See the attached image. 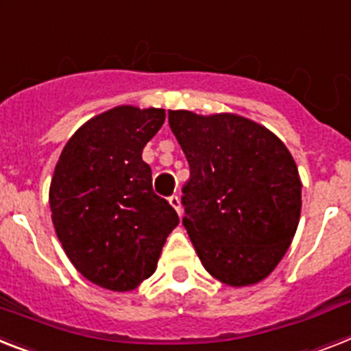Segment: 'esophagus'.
<instances>
[{"mask_svg":"<svg viewBox=\"0 0 351 351\" xmlns=\"http://www.w3.org/2000/svg\"><path fill=\"white\" fill-rule=\"evenodd\" d=\"M169 204H171V207H173V209L176 210V213H178V216H182V204H180V198H178V196L176 195H173L169 198Z\"/></svg>","mask_w":351,"mask_h":351,"instance_id":"1","label":"esophagus"}]
</instances>
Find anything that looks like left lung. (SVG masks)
Returning a JSON list of instances; mask_svg holds the SVG:
<instances>
[{
  "instance_id": "obj_1",
  "label": "left lung",
  "mask_w": 351,
  "mask_h": 351,
  "mask_svg": "<svg viewBox=\"0 0 351 351\" xmlns=\"http://www.w3.org/2000/svg\"><path fill=\"white\" fill-rule=\"evenodd\" d=\"M169 126L191 167L182 223L205 270L236 289L269 278L301 216L303 184L290 151L236 113L169 110Z\"/></svg>"
}]
</instances>
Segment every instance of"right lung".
<instances>
[{"label": "right lung", "instance_id": "obj_1", "mask_svg": "<svg viewBox=\"0 0 351 351\" xmlns=\"http://www.w3.org/2000/svg\"><path fill=\"white\" fill-rule=\"evenodd\" d=\"M166 121L162 108L115 106L86 121L62 147L50 184L56 234L88 281L130 292L153 276L178 225L153 193L142 149Z\"/></svg>", "mask_w": 351, "mask_h": 351}]
</instances>
